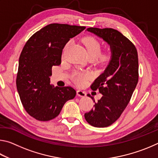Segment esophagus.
<instances>
[{
  "instance_id": "1",
  "label": "esophagus",
  "mask_w": 158,
  "mask_h": 158,
  "mask_svg": "<svg viewBox=\"0 0 158 158\" xmlns=\"http://www.w3.org/2000/svg\"><path fill=\"white\" fill-rule=\"evenodd\" d=\"M77 95L79 96V97H82V98H84L86 96V93L84 91H82V90H77Z\"/></svg>"
}]
</instances>
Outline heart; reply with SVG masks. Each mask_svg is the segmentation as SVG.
I'll return each mask as SVG.
<instances>
[{
	"label": "heart",
	"instance_id": "b5f03b06",
	"mask_svg": "<svg viewBox=\"0 0 158 158\" xmlns=\"http://www.w3.org/2000/svg\"><path fill=\"white\" fill-rule=\"evenodd\" d=\"M83 43L86 49L88 56L89 58H97L100 55L102 50V45L100 42L97 39L93 37H86L83 39ZM69 42L66 44L65 49L69 47ZM109 56L107 53L101 55L100 59L103 61L106 60L109 58ZM90 77V74L89 73H81V72H77L74 74V80L77 84L83 85L85 84L86 80Z\"/></svg>",
	"mask_w": 158,
	"mask_h": 158
}]
</instances>
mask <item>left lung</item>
<instances>
[{
	"label": "left lung",
	"instance_id": "8db88e82",
	"mask_svg": "<svg viewBox=\"0 0 158 158\" xmlns=\"http://www.w3.org/2000/svg\"><path fill=\"white\" fill-rule=\"evenodd\" d=\"M87 31L102 38L110 46L109 65L91 85L103 96L94 108L84 114L85 121L96 127H108L118 119L132 97L139 79L138 53L135 45L113 28H89ZM89 97L93 98L88 94Z\"/></svg>",
	"mask_w": 158,
	"mask_h": 158
}]
</instances>
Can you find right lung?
Returning <instances> with one entry per match:
<instances>
[{
    "label": "right lung",
    "mask_w": 158,
    "mask_h": 158,
    "mask_svg": "<svg viewBox=\"0 0 158 158\" xmlns=\"http://www.w3.org/2000/svg\"><path fill=\"white\" fill-rule=\"evenodd\" d=\"M85 26L51 23L34 33L26 42L19 60L17 89L26 112L40 121L58 116L76 90L71 86L50 84L53 66L61 63L63 49L69 39Z\"/></svg>",
    "instance_id": "right-lung-1"
}]
</instances>
